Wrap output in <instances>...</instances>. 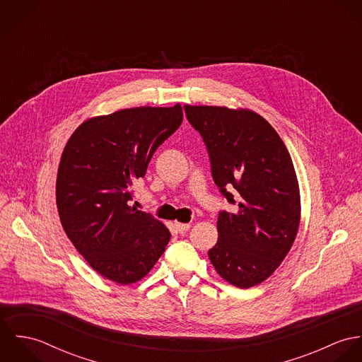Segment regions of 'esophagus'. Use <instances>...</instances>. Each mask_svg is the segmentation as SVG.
<instances>
[{
    "label": "esophagus",
    "instance_id": "1",
    "mask_svg": "<svg viewBox=\"0 0 362 362\" xmlns=\"http://www.w3.org/2000/svg\"><path fill=\"white\" fill-rule=\"evenodd\" d=\"M175 228H177L181 234H184V233H187V231L191 228V226H189V224H185V223H175Z\"/></svg>",
    "mask_w": 362,
    "mask_h": 362
}]
</instances>
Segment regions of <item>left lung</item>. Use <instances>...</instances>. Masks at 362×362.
<instances>
[{
	"label": "left lung",
	"instance_id": "obj_1",
	"mask_svg": "<svg viewBox=\"0 0 362 362\" xmlns=\"http://www.w3.org/2000/svg\"><path fill=\"white\" fill-rule=\"evenodd\" d=\"M184 110L206 145L214 184L238 204L235 213H218V240L209 259L226 281L250 288L273 274L298 231L301 201L291 157L274 128L251 110Z\"/></svg>",
	"mask_w": 362,
	"mask_h": 362
}]
</instances>
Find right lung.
Wrapping results in <instances>:
<instances>
[{
  "mask_svg": "<svg viewBox=\"0 0 362 362\" xmlns=\"http://www.w3.org/2000/svg\"><path fill=\"white\" fill-rule=\"evenodd\" d=\"M182 122V107H136L81 124L66 142L57 174L61 224L86 262L105 279L131 284L163 255L170 231L128 205L157 148Z\"/></svg>",
  "mask_w": 362,
  "mask_h": 362,
  "instance_id": "right-lung-1",
  "label": "right lung"
}]
</instances>
